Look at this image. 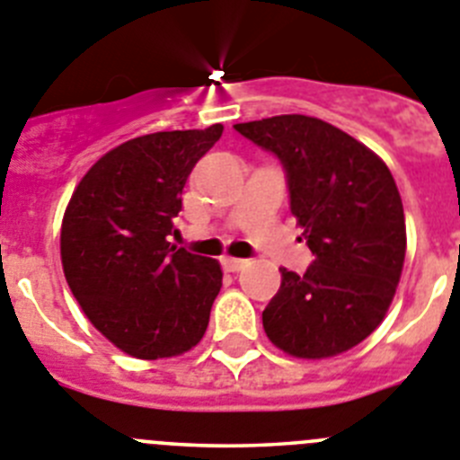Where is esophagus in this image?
<instances>
[{
	"label": "esophagus",
	"instance_id": "34e87169",
	"mask_svg": "<svg viewBox=\"0 0 460 460\" xmlns=\"http://www.w3.org/2000/svg\"><path fill=\"white\" fill-rule=\"evenodd\" d=\"M223 267H226L227 271H239L246 267V260L242 258H223Z\"/></svg>",
	"mask_w": 460,
	"mask_h": 460
}]
</instances>
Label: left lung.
I'll list each match as a JSON object with an SVG mask.
<instances>
[{
	"label": "left lung",
	"instance_id": "8db88e82",
	"mask_svg": "<svg viewBox=\"0 0 460 460\" xmlns=\"http://www.w3.org/2000/svg\"><path fill=\"white\" fill-rule=\"evenodd\" d=\"M286 170L290 209L315 255L306 274L280 270L262 311L276 348L299 359L350 350L382 323L405 260V217L380 156L336 126L306 115L234 124Z\"/></svg>",
	"mask_w": 460,
	"mask_h": 460
}]
</instances>
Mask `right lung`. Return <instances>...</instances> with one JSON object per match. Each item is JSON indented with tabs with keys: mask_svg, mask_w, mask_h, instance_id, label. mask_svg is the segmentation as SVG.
Listing matches in <instances>:
<instances>
[{
	"mask_svg": "<svg viewBox=\"0 0 460 460\" xmlns=\"http://www.w3.org/2000/svg\"><path fill=\"white\" fill-rule=\"evenodd\" d=\"M223 126L158 131L110 149L73 190L62 265L89 323L126 355L177 357L200 343L223 286L217 260L170 243L181 190Z\"/></svg>",
	"mask_w": 460,
	"mask_h": 460,
	"instance_id": "right-lung-1",
	"label": "right lung"
}]
</instances>
